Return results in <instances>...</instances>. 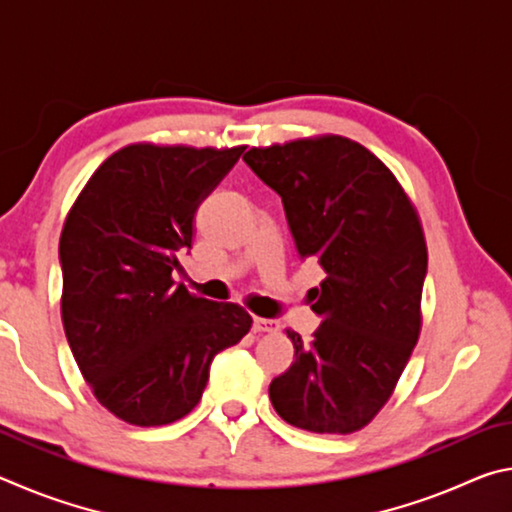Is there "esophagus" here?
Instances as JSON below:
<instances>
[{"label": "esophagus", "mask_w": 512, "mask_h": 512, "mask_svg": "<svg viewBox=\"0 0 512 512\" xmlns=\"http://www.w3.org/2000/svg\"><path fill=\"white\" fill-rule=\"evenodd\" d=\"M253 329H255V332H259V334H262V332H275L277 323H275V320H268V318H255L253 320Z\"/></svg>", "instance_id": "obj_1"}]
</instances>
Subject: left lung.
<instances>
[{
	"instance_id": "8db88e82",
	"label": "left lung",
	"mask_w": 512,
	"mask_h": 512,
	"mask_svg": "<svg viewBox=\"0 0 512 512\" xmlns=\"http://www.w3.org/2000/svg\"><path fill=\"white\" fill-rule=\"evenodd\" d=\"M244 160L282 198L298 255L320 264L311 289L323 318L314 341L287 329L296 361L268 386L282 420L314 433H352L393 395L418 343L427 244L409 196L366 146L307 137Z\"/></svg>"
}]
</instances>
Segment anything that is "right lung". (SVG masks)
<instances>
[{
    "mask_svg": "<svg viewBox=\"0 0 512 512\" xmlns=\"http://www.w3.org/2000/svg\"><path fill=\"white\" fill-rule=\"evenodd\" d=\"M246 146L128 144L92 173L60 235V314L69 348L101 406L137 427L194 409L212 359L248 334L235 302L173 282L192 248L194 214Z\"/></svg>",
    "mask_w": 512,
    "mask_h": 512,
    "instance_id": "obj_1",
    "label": "right lung"
}]
</instances>
